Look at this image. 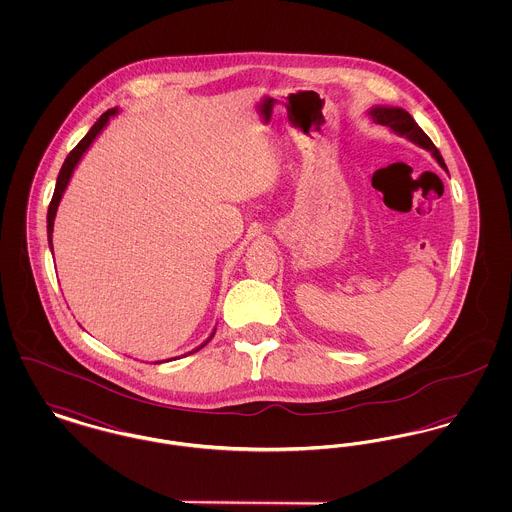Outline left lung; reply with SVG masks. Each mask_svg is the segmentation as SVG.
<instances>
[{"label":"left lung","mask_w":512,"mask_h":512,"mask_svg":"<svg viewBox=\"0 0 512 512\" xmlns=\"http://www.w3.org/2000/svg\"><path fill=\"white\" fill-rule=\"evenodd\" d=\"M366 115L374 124L388 126L393 134H397L401 138H407L414 146L430 151L432 157L438 161L439 167L449 174L438 147L434 146V142L426 136V132L416 124L409 111H405L401 107H393V105H372L366 111Z\"/></svg>","instance_id":"obj_1"}]
</instances>
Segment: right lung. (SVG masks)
<instances>
[{
    "mask_svg": "<svg viewBox=\"0 0 512 512\" xmlns=\"http://www.w3.org/2000/svg\"><path fill=\"white\" fill-rule=\"evenodd\" d=\"M121 113V109L119 107H113V109H109V111H105L101 117H99L98 122L88 130V134L78 142V146L74 147L73 151L67 155V159H65V163H63V167H61V171H59V176H57V182H55V192H53V197H51V203H49L48 209V244L49 249H51V253H53V242H51V236H53V222H55V215H57V207H59V203H61V199H63V194H65V190H67V186H69V182H71V178H73L74 169L78 167V163L82 161V157H84V153L90 149V146L96 142V138H98L99 134L103 132V128L109 124V121L113 119V117H117ZM215 330L217 328H213V332L209 334V338L203 341V343H199L195 349L192 351H188V353H184L182 357H186V355H192L195 351H199L201 347H205L209 341L213 340V336H215ZM169 361V359H167ZM157 363H161V361H155V365Z\"/></svg>",
    "mask_w": 512,
    "mask_h": 512,
    "instance_id": "1",
    "label": "right lung"
}]
</instances>
